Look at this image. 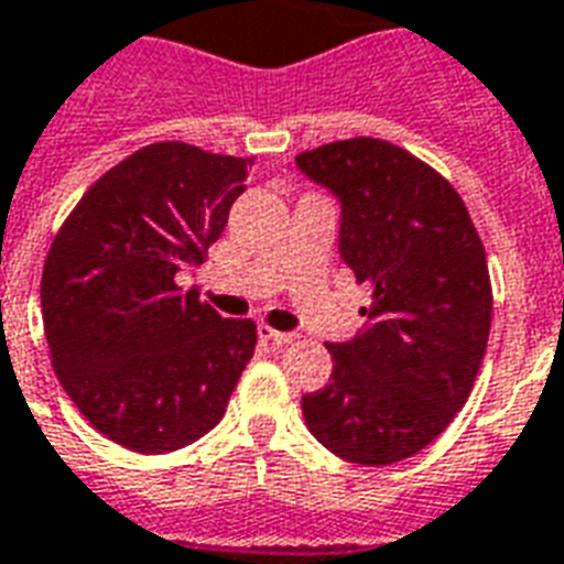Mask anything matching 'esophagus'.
Masks as SVG:
<instances>
[{"label": "esophagus", "instance_id": "esophagus-1", "mask_svg": "<svg viewBox=\"0 0 564 564\" xmlns=\"http://www.w3.org/2000/svg\"><path fill=\"white\" fill-rule=\"evenodd\" d=\"M257 334H260L263 339H269V343H274V346H286V343H292V339H295V334L274 330V328H269V325H260V328H257Z\"/></svg>", "mask_w": 564, "mask_h": 564}]
</instances>
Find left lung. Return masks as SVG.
Masks as SVG:
<instances>
[{"label":"left lung","mask_w":564,"mask_h":564,"mask_svg":"<svg viewBox=\"0 0 564 564\" xmlns=\"http://www.w3.org/2000/svg\"><path fill=\"white\" fill-rule=\"evenodd\" d=\"M295 165L339 204V257L372 301L328 343L334 369L301 397L307 429L355 464H397L462 411L491 330V278L467 206L435 167L378 139L334 141Z\"/></svg>","instance_id":"left-lung-1"}]
</instances>
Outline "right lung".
<instances>
[{
	"label": "right lung",
	"instance_id": "obj_1",
	"mask_svg": "<svg viewBox=\"0 0 564 564\" xmlns=\"http://www.w3.org/2000/svg\"><path fill=\"white\" fill-rule=\"evenodd\" d=\"M248 165L183 141L148 144L82 195L46 253L41 311L55 376L79 414L132 453L204 437L251 360L257 325L177 286L225 230Z\"/></svg>",
	"mask_w": 564,
	"mask_h": 564
}]
</instances>
